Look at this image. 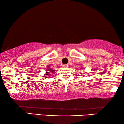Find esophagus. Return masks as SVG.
<instances>
[{
  "instance_id": "esophagus-1",
  "label": "esophagus",
  "mask_w": 124,
  "mask_h": 124,
  "mask_svg": "<svg viewBox=\"0 0 124 124\" xmlns=\"http://www.w3.org/2000/svg\"><path fill=\"white\" fill-rule=\"evenodd\" d=\"M63 67L64 68H68V64H65V65H63Z\"/></svg>"
}]
</instances>
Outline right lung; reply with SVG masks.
Returning <instances> with one entry per match:
<instances>
[{
	"label": "right lung",
	"instance_id": "add662e5",
	"mask_svg": "<svg viewBox=\"0 0 124 124\" xmlns=\"http://www.w3.org/2000/svg\"><path fill=\"white\" fill-rule=\"evenodd\" d=\"M50 70V71L49 70ZM49 72H52V73H54V70H47L46 71V73H47V75H49V74H50V73H49Z\"/></svg>",
	"mask_w": 124,
	"mask_h": 124
}]
</instances>
